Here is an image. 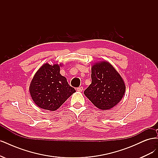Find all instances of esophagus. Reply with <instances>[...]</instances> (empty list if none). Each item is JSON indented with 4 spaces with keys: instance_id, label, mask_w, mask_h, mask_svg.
Here are the masks:
<instances>
[{
    "instance_id": "esophagus-1",
    "label": "esophagus",
    "mask_w": 158,
    "mask_h": 158,
    "mask_svg": "<svg viewBox=\"0 0 158 158\" xmlns=\"http://www.w3.org/2000/svg\"><path fill=\"white\" fill-rule=\"evenodd\" d=\"M82 90H83V87H82V86H80L77 88L78 92H82Z\"/></svg>"
}]
</instances>
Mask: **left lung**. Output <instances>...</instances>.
<instances>
[{
	"label": "left lung",
	"mask_w": 158,
	"mask_h": 158,
	"mask_svg": "<svg viewBox=\"0 0 158 158\" xmlns=\"http://www.w3.org/2000/svg\"><path fill=\"white\" fill-rule=\"evenodd\" d=\"M92 84L84 94L98 109L106 111L121 102L125 93V84L113 66L106 60L92 66Z\"/></svg>",
	"instance_id": "8db88e82"
}]
</instances>
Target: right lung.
<instances>
[{
	"instance_id": "add662e5",
	"label": "right lung",
	"mask_w": 158,
	"mask_h": 158,
	"mask_svg": "<svg viewBox=\"0 0 158 158\" xmlns=\"http://www.w3.org/2000/svg\"><path fill=\"white\" fill-rule=\"evenodd\" d=\"M61 64L45 63L36 72L30 85L31 99L37 106L51 111L58 109L76 92L60 74Z\"/></svg>"
}]
</instances>
